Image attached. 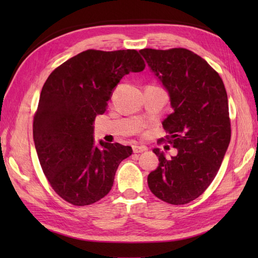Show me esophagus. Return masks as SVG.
<instances>
[{
    "mask_svg": "<svg viewBox=\"0 0 258 258\" xmlns=\"http://www.w3.org/2000/svg\"><path fill=\"white\" fill-rule=\"evenodd\" d=\"M132 149H133L134 153H142V152H145L147 150L145 146H139V145H134Z\"/></svg>",
    "mask_w": 258,
    "mask_h": 258,
    "instance_id": "obj_1",
    "label": "esophagus"
}]
</instances>
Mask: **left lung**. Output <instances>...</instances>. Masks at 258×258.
Returning <instances> with one entry per match:
<instances>
[{"label": "left lung", "instance_id": "left-lung-1", "mask_svg": "<svg viewBox=\"0 0 258 258\" xmlns=\"http://www.w3.org/2000/svg\"><path fill=\"white\" fill-rule=\"evenodd\" d=\"M140 53L169 94L174 112L164 119L163 127L168 143L177 149V155L169 160L153 150L160 164L147 183L157 199L187 204L215 178L231 141L225 86L204 58L186 48H144Z\"/></svg>", "mask_w": 258, "mask_h": 258}]
</instances>
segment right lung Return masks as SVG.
Segmentation results:
<instances>
[{"mask_svg": "<svg viewBox=\"0 0 258 258\" xmlns=\"http://www.w3.org/2000/svg\"><path fill=\"white\" fill-rule=\"evenodd\" d=\"M145 69L136 50H87L48 76L33 119V139L43 173L55 193L75 206L91 205L111 190L119 163L132 147L94 143L96 115L106 111L120 79Z\"/></svg>", "mask_w": 258, "mask_h": 258, "instance_id": "add662e5", "label": "right lung"}]
</instances>
